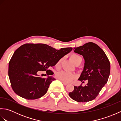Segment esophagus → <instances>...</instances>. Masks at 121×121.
Instances as JSON below:
<instances>
[{"mask_svg": "<svg viewBox=\"0 0 121 121\" xmlns=\"http://www.w3.org/2000/svg\"><path fill=\"white\" fill-rule=\"evenodd\" d=\"M62 83H63V85H65V86H66V85H67L68 84V83H65V82H62Z\"/></svg>", "mask_w": 121, "mask_h": 121, "instance_id": "1", "label": "esophagus"}]
</instances>
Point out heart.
Here are the masks:
<instances>
[{"mask_svg": "<svg viewBox=\"0 0 121 121\" xmlns=\"http://www.w3.org/2000/svg\"><path fill=\"white\" fill-rule=\"evenodd\" d=\"M70 58L75 65H76L79 61H82V60L81 56L75 53L72 54L70 56ZM61 61H62V59H60L56 63V67L57 69L60 68ZM56 78L62 82H64L65 83H69V82L72 81L75 78L76 75L70 72L62 71L56 73Z\"/></svg>", "mask_w": 121, "mask_h": 121, "instance_id": "1", "label": "heart"}]
</instances>
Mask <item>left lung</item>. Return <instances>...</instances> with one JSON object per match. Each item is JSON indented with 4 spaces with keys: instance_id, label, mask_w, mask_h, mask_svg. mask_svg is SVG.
Segmentation results:
<instances>
[{
    "instance_id": "1",
    "label": "left lung",
    "mask_w": 121,
    "mask_h": 121,
    "mask_svg": "<svg viewBox=\"0 0 121 121\" xmlns=\"http://www.w3.org/2000/svg\"><path fill=\"white\" fill-rule=\"evenodd\" d=\"M74 51L83 56L85 59L84 70L78 80L82 83L87 81L83 87L74 86L69 95L78 102H87L95 99L108 80L110 73V63L104 50L96 43H87L74 48Z\"/></svg>"
}]
</instances>
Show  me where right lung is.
I'll use <instances>...</instances> for the list:
<instances>
[{"mask_svg": "<svg viewBox=\"0 0 121 121\" xmlns=\"http://www.w3.org/2000/svg\"><path fill=\"white\" fill-rule=\"evenodd\" d=\"M72 48L56 50L43 43H25L15 51L9 63L8 75L13 91L19 96L28 100L39 98L48 91L55 79L49 75L48 70L59 60L69 53ZM40 71H46L47 79L38 76Z\"/></svg>", "mask_w": 121, "mask_h": 121, "instance_id": "add662e5", "label": "right lung"}]
</instances>
